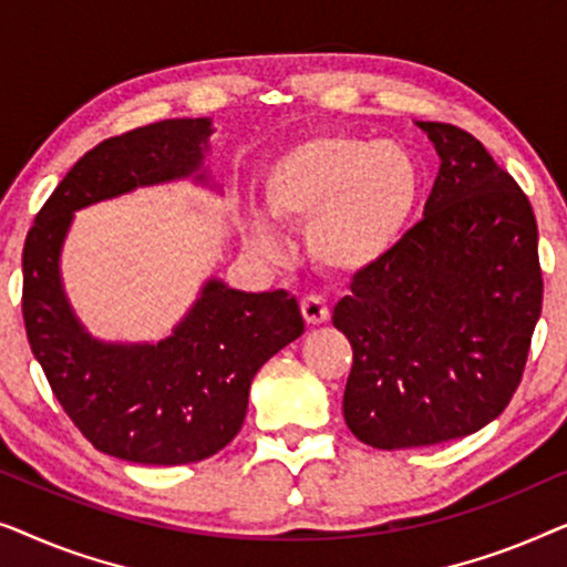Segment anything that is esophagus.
Listing matches in <instances>:
<instances>
[{
	"label": "esophagus",
	"instance_id": "34e87169",
	"mask_svg": "<svg viewBox=\"0 0 567 567\" xmlns=\"http://www.w3.org/2000/svg\"><path fill=\"white\" fill-rule=\"evenodd\" d=\"M301 315H305L307 324H320V322H328L330 320V307H328V301H324L322 297H317V293H312V297L301 299Z\"/></svg>",
	"mask_w": 567,
	"mask_h": 567
}]
</instances>
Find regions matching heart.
<instances>
[{
  "mask_svg": "<svg viewBox=\"0 0 567 567\" xmlns=\"http://www.w3.org/2000/svg\"><path fill=\"white\" fill-rule=\"evenodd\" d=\"M262 193L278 221L307 224L317 266L355 274L398 245L421 204L423 169L405 144L322 134L286 150L268 167ZM252 239L274 247L276 231L255 219Z\"/></svg>",
  "mask_w": 567,
  "mask_h": 567,
  "instance_id": "1",
  "label": "heart"
}]
</instances>
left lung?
Wrapping results in <instances>:
<instances>
[{"label":"left lung","mask_w":567,"mask_h":567,"mask_svg":"<svg viewBox=\"0 0 567 567\" xmlns=\"http://www.w3.org/2000/svg\"><path fill=\"white\" fill-rule=\"evenodd\" d=\"M417 126L441 157L425 216L332 312L353 348L346 423L386 452L470 436L506 410L545 289L518 183L467 131Z\"/></svg>","instance_id":"1"}]
</instances>
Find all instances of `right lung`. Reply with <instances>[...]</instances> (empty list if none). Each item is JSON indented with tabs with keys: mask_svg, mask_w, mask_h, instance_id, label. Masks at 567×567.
<instances>
[{
	"mask_svg": "<svg viewBox=\"0 0 567 567\" xmlns=\"http://www.w3.org/2000/svg\"><path fill=\"white\" fill-rule=\"evenodd\" d=\"M208 118H169L111 136L56 185L22 247V320L59 405L97 452L138 464H188L243 429L252 377L305 332L289 291L245 293L208 281L157 346L90 338L61 291L59 252L76 208L200 173Z\"/></svg>",
	"mask_w": 567,
	"mask_h": 567,
	"instance_id": "1",
	"label": "right lung"
}]
</instances>
